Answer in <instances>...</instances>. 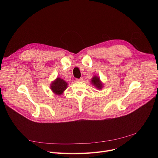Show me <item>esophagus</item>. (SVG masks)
I'll return each instance as SVG.
<instances>
[{
    "mask_svg": "<svg viewBox=\"0 0 158 158\" xmlns=\"http://www.w3.org/2000/svg\"><path fill=\"white\" fill-rule=\"evenodd\" d=\"M82 81H83V79H82V78H80V79H76V81H78V82Z\"/></svg>",
    "mask_w": 158,
    "mask_h": 158,
    "instance_id": "34e87169",
    "label": "esophagus"
}]
</instances>
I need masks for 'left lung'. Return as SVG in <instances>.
<instances>
[{
  "instance_id": "8db88e82",
  "label": "left lung",
  "mask_w": 158,
  "mask_h": 158,
  "mask_svg": "<svg viewBox=\"0 0 158 158\" xmlns=\"http://www.w3.org/2000/svg\"><path fill=\"white\" fill-rule=\"evenodd\" d=\"M91 83L98 89H101L103 87V84L101 82L100 79L99 77L94 76L92 79H91Z\"/></svg>"
}]
</instances>
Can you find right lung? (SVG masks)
I'll return each instance as SVG.
<instances>
[{
  "instance_id": "add662e5",
  "label": "right lung",
  "mask_w": 158,
  "mask_h": 158,
  "mask_svg": "<svg viewBox=\"0 0 158 158\" xmlns=\"http://www.w3.org/2000/svg\"><path fill=\"white\" fill-rule=\"evenodd\" d=\"M67 84L64 80L57 77L51 84L52 91L56 95H61L67 87Z\"/></svg>"
}]
</instances>
